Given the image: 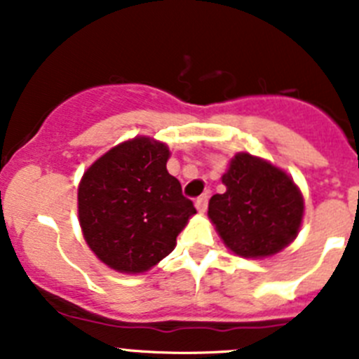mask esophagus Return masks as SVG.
Listing matches in <instances>:
<instances>
[{
  "label": "esophagus",
  "mask_w": 359,
  "mask_h": 359,
  "mask_svg": "<svg viewBox=\"0 0 359 359\" xmlns=\"http://www.w3.org/2000/svg\"><path fill=\"white\" fill-rule=\"evenodd\" d=\"M196 208H198V212H207L208 208V194H203L199 196L198 199H196Z\"/></svg>",
  "instance_id": "1"
}]
</instances>
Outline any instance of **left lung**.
<instances>
[{"label": "left lung", "mask_w": 359, "mask_h": 359, "mask_svg": "<svg viewBox=\"0 0 359 359\" xmlns=\"http://www.w3.org/2000/svg\"><path fill=\"white\" fill-rule=\"evenodd\" d=\"M226 190L212 196L208 217L231 252L266 257L297 237L304 199L286 172L250 154H236L223 176Z\"/></svg>", "instance_id": "8db88e82"}]
</instances>
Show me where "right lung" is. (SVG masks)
Segmentation results:
<instances>
[{"instance_id": "1", "label": "right lung", "mask_w": 359, "mask_h": 359, "mask_svg": "<svg viewBox=\"0 0 359 359\" xmlns=\"http://www.w3.org/2000/svg\"><path fill=\"white\" fill-rule=\"evenodd\" d=\"M167 160V145L135 138L107 151L82 176V233L95 255L116 271L142 273L158 264L196 214Z\"/></svg>"}]
</instances>
